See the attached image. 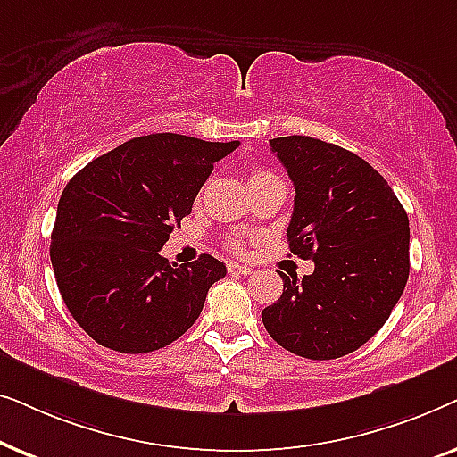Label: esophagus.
<instances>
[{
	"mask_svg": "<svg viewBox=\"0 0 457 457\" xmlns=\"http://www.w3.org/2000/svg\"><path fill=\"white\" fill-rule=\"evenodd\" d=\"M228 272L230 274H243V277H247V274H252L253 270L249 266H243V264H237V262H230Z\"/></svg>",
	"mask_w": 457,
	"mask_h": 457,
	"instance_id": "esophagus-1",
	"label": "esophagus"
}]
</instances>
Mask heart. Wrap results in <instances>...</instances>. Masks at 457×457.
I'll list each match as a JSON object with an SVG mask.
<instances>
[{
  "mask_svg": "<svg viewBox=\"0 0 457 457\" xmlns=\"http://www.w3.org/2000/svg\"><path fill=\"white\" fill-rule=\"evenodd\" d=\"M264 174H270V172H266V170H253L252 177H249V180L258 179V177H264ZM233 249H243V243H241V241H233Z\"/></svg>",
  "mask_w": 457,
  "mask_h": 457,
  "instance_id": "b5f03b06",
  "label": "heart"
}]
</instances>
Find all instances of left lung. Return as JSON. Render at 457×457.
I'll use <instances>...</instances> for the list:
<instances>
[{
  "label": "left lung",
  "instance_id": "obj_1",
  "mask_svg": "<svg viewBox=\"0 0 457 457\" xmlns=\"http://www.w3.org/2000/svg\"><path fill=\"white\" fill-rule=\"evenodd\" d=\"M270 149L295 187L289 249L314 260V272L280 274L283 295L262 310V322L287 352L341 358L377 335L402 297L408 214L389 183L347 149L302 135L270 139Z\"/></svg>",
  "mask_w": 457,
  "mask_h": 457
}]
</instances>
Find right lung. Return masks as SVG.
Here are the masks:
<instances>
[{"label": "right lung", "mask_w": 457, "mask_h": 457, "mask_svg": "<svg viewBox=\"0 0 457 457\" xmlns=\"http://www.w3.org/2000/svg\"><path fill=\"white\" fill-rule=\"evenodd\" d=\"M237 147L174 133L135 137L68 180L49 255L68 312L93 341L147 353L193 327L227 266L208 253L177 266L158 252L216 162Z\"/></svg>", "instance_id": "add662e5"}]
</instances>
